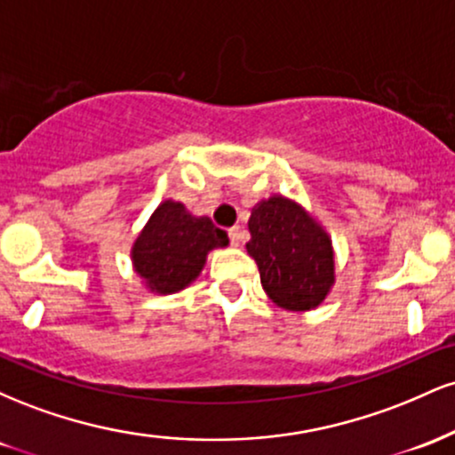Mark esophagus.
<instances>
[{
  "label": "esophagus",
  "instance_id": "esophagus-1",
  "mask_svg": "<svg viewBox=\"0 0 455 455\" xmlns=\"http://www.w3.org/2000/svg\"><path fill=\"white\" fill-rule=\"evenodd\" d=\"M228 237H231V243L233 245H239L243 242V231L242 227H231L228 228Z\"/></svg>",
  "mask_w": 455,
  "mask_h": 455
}]
</instances>
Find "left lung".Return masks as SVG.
Returning <instances> with one entry per match:
<instances>
[{
	"label": "left lung",
	"instance_id": "8db88e82",
	"mask_svg": "<svg viewBox=\"0 0 455 455\" xmlns=\"http://www.w3.org/2000/svg\"><path fill=\"white\" fill-rule=\"evenodd\" d=\"M248 254L275 306L306 312L321 306L336 282L333 245L299 203L280 195L260 201L248 220Z\"/></svg>",
	"mask_w": 455,
	"mask_h": 455
}]
</instances>
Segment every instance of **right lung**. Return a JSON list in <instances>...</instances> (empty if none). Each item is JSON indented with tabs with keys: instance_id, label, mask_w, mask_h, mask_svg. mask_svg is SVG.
<instances>
[{
	"instance_id": "obj_1",
	"label": "right lung",
	"mask_w": 455,
	"mask_h": 455,
	"mask_svg": "<svg viewBox=\"0 0 455 455\" xmlns=\"http://www.w3.org/2000/svg\"><path fill=\"white\" fill-rule=\"evenodd\" d=\"M228 245V235L207 216H192L184 203L162 201L132 245L134 271L151 293L186 289L205 267L207 252Z\"/></svg>"
}]
</instances>
